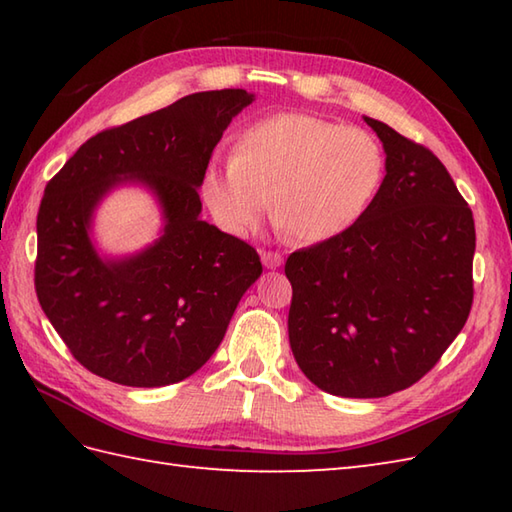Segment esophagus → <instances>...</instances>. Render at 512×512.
I'll return each instance as SVG.
<instances>
[{"label":"esophagus","mask_w":512,"mask_h":512,"mask_svg":"<svg viewBox=\"0 0 512 512\" xmlns=\"http://www.w3.org/2000/svg\"><path fill=\"white\" fill-rule=\"evenodd\" d=\"M262 262L266 268H279L284 264V257L277 250H262Z\"/></svg>","instance_id":"1"}]
</instances>
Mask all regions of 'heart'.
Segmentation results:
<instances>
[{
    "label": "heart",
    "instance_id": "obj_1",
    "mask_svg": "<svg viewBox=\"0 0 512 512\" xmlns=\"http://www.w3.org/2000/svg\"><path fill=\"white\" fill-rule=\"evenodd\" d=\"M387 176L380 140L361 127L281 112L237 134L233 154L206 162L200 195L228 235H248L270 211L303 244L328 242L361 220Z\"/></svg>",
    "mask_w": 512,
    "mask_h": 512
}]
</instances>
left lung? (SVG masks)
<instances>
[{
	"mask_svg": "<svg viewBox=\"0 0 512 512\" xmlns=\"http://www.w3.org/2000/svg\"><path fill=\"white\" fill-rule=\"evenodd\" d=\"M387 154L378 198L350 231L297 250L288 336L319 389L383 398L429 372L473 306L475 222L433 151L365 116Z\"/></svg>",
	"mask_w": 512,
	"mask_h": 512,
	"instance_id": "8db88e82",
	"label": "left lung"
}]
</instances>
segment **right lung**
<instances>
[{"label":"right lung","mask_w":512,"mask_h":512,"mask_svg":"<svg viewBox=\"0 0 512 512\" xmlns=\"http://www.w3.org/2000/svg\"><path fill=\"white\" fill-rule=\"evenodd\" d=\"M246 90L189 94L83 143L43 191L35 290L52 328L92 374L127 387L180 383L209 361L244 292L257 250L200 220V176ZM159 198L166 228L123 260H103L91 213L118 183Z\"/></svg>","instance_id":"obj_1"}]
</instances>
